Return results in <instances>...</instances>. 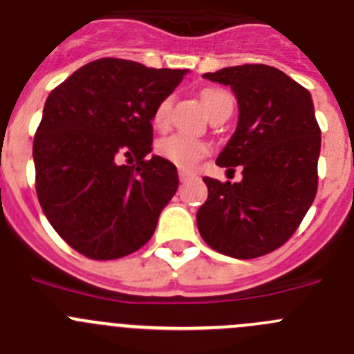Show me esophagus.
Listing matches in <instances>:
<instances>
[{
	"instance_id": "34e87169",
	"label": "esophagus",
	"mask_w": 354,
	"mask_h": 354,
	"mask_svg": "<svg viewBox=\"0 0 354 354\" xmlns=\"http://www.w3.org/2000/svg\"><path fill=\"white\" fill-rule=\"evenodd\" d=\"M190 178L189 173H185V171H180V181H187Z\"/></svg>"
}]
</instances>
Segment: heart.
I'll return each mask as SVG.
<instances>
[{
    "label": "heart",
    "instance_id": "heart-1",
    "mask_svg": "<svg viewBox=\"0 0 354 354\" xmlns=\"http://www.w3.org/2000/svg\"><path fill=\"white\" fill-rule=\"evenodd\" d=\"M203 98V104H205V109L208 111V114L212 116L215 111L222 109V107L232 106V97L229 91L221 90V88H208L201 93ZM174 98L171 95L162 98L155 106L153 116H151V122L157 129H165L169 125L171 120V111H173ZM209 151L208 145L205 141H199V139L189 138V136H171V138H165L158 142V153L169 160L171 164H174L180 169H194L197 165V162L203 157H206Z\"/></svg>",
    "mask_w": 354,
    "mask_h": 354
}]
</instances>
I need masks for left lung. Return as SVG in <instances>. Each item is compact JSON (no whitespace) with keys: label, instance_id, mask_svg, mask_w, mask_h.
Wrapping results in <instances>:
<instances>
[{"label":"left lung","instance_id":"obj_1","mask_svg":"<svg viewBox=\"0 0 354 354\" xmlns=\"http://www.w3.org/2000/svg\"><path fill=\"white\" fill-rule=\"evenodd\" d=\"M205 77L236 95V132L216 165H240L243 180L203 178L208 199L197 212V227L216 252L254 259L282 247L310 208L321 129L310 93L275 66H229Z\"/></svg>","mask_w":354,"mask_h":354}]
</instances>
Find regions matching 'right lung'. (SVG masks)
Wrapping results in <instances>:
<instances>
[{
	"label": "right lung",
	"instance_id": "right-lung-1",
	"mask_svg": "<svg viewBox=\"0 0 354 354\" xmlns=\"http://www.w3.org/2000/svg\"><path fill=\"white\" fill-rule=\"evenodd\" d=\"M185 74L102 58L47 97L33 139L35 189L54 231L82 256L120 259L153 236L180 180L169 160L146 158L151 116Z\"/></svg>",
	"mask_w": 354,
	"mask_h": 354
}]
</instances>
